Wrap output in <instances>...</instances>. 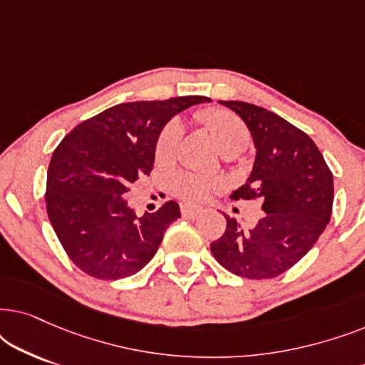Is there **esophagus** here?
<instances>
[{
	"label": "esophagus",
	"mask_w": 365,
	"mask_h": 365,
	"mask_svg": "<svg viewBox=\"0 0 365 365\" xmlns=\"http://www.w3.org/2000/svg\"><path fill=\"white\" fill-rule=\"evenodd\" d=\"M199 212H201V209L199 207H192V206H189V204H182L181 206L182 217H196Z\"/></svg>",
	"instance_id": "obj_1"
}]
</instances>
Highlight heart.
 Wrapping results in <instances>:
<instances>
[{
  "label": "heart",
  "instance_id": "obj_1",
  "mask_svg": "<svg viewBox=\"0 0 365 365\" xmlns=\"http://www.w3.org/2000/svg\"><path fill=\"white\" fill-rule=\"evenodd\" d=\"M197 119L216 141L219 151L226 154H237L244 151L249 144V131L242 119L226 109H206L197 113ZM182 138V126L178 119L169 121L163 128L156 143V159L159 163L173 161ZM222 186V181L217 178L199 176L192 173H176L171 178V189L182 201L196 204L206 199L212 191Z\"/></svg>",
  "mask_w": 365,
  "mask_h": 365
}]
</instances>
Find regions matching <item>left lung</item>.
I'll return each mask as SVG.
<instances>
[{"instance_id": "1", "label": "left lung", "mask_w": 365, "mask_h": 365, "mask_svg": "<svg viewBox=\"0 0 365 365\" xmlns=\"http://www.w3.org/2000/svg\"><path fill=\"white\" fill-rule=\"evenodd\" d=\"M251 131L256 159L246 184L231 199L257 201L262 217L242 229L226 217L211 244L216 261L246 279H272L301 261L331 221L334 179L316 143L276 113L242 101H219Z\"/></svg>"}]
</instances>
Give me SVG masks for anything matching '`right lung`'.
Returning <instances> with one entry per match:
<instances>
[{
	"instance_id": "right-lung-1",
	"label": "right lung",
	"mask_w": 365,
	"mask_h": 365,
	"mask_svg": "<svg viewBox=\"0 0 365 365\" xmlns=\"http://www.w3.org/2000/svg\"><path fill=\"white\" fill-rule=\"evenodd\" d=\"M206 96L123 103L69 131L48 168L46 211L68 257L88 276L116 281L141 271L164 232L181 217L178 202L136 216L126 194L153 171L156 143L173 116Z\"/></svg>"
}]
</instances>
